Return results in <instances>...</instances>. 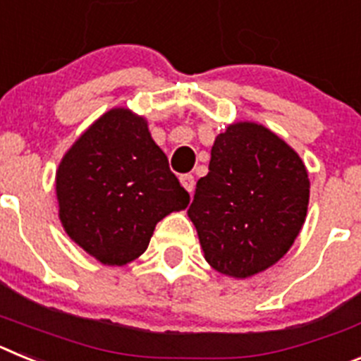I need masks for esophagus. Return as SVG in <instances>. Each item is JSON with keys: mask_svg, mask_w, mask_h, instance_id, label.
Masks as SVG:
<instances>
[{"mask_svg": "<svg viewBox=\"0 0 361 361\" xmlns=\"http://www.w3.org/2000/svg\"><path fill=\"white\" fill-rule=\"evenodd\" d=\"M180 184H183V188L184 190L188 191V193H193V190H195V177H193V175H190V173H186V175H180Z\"/></svg>", "mask_w": 361, "mask_h": 361, "instance_id": "34e87169", "label": "esophagus"}]
</instances>
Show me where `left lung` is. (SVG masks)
<instances>
[{
    "instance_id": "1",
    "label": "left lung",
    "mask_w": 361,
    "mask_h": 361,
    "mask_svg": "<svg viewBox=\"0 0 361 361\" xmlns=\"http://www.w3.org/2000/svg\"><path fill=\"white\" fill-rule=\"evenodd\" d=\"M309 188L304 161L275 132L251 121L229 124L188 209L206 262L231 279L275 266L304 226Z\"/></svg>"
}]
</instances>
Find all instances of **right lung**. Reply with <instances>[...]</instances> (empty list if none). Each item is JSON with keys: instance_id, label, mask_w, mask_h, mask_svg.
<instances>
[{"instance_id": "add662e5", "label": "right lung", "mask_w": 361, "mask_h": 361, "mask_svg": "<svg viewBox=\"0 0 361 361\" xmlns=\"http://www.w3.org/2000/svg\"><path fill=\"white\" fill-rule=\"evenodd\" d=\"M56 195L66 235L104 266L133 262L159 220L190 204L148 121L123 106L94 121L63 155Z\"/></svg>"}]
</instances>
